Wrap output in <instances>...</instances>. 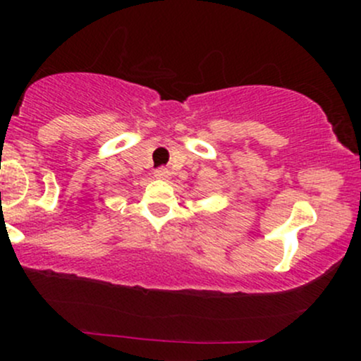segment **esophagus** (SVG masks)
Segmentation results:
<instances>
[{
    "label": "esophagus",
    "instance_id": "esophagus-1",
    "mask_svg": "<svg viewBox=\"0 0 361 361\" xmlns=\"http://www.w3.org/2000/svg\"><path fill=\"white\" fill-rule=\"evenodd\" d=\"M154 176L157 178V180L166 181V180H169V176H171V173H169L166 168H159V169H156V171H154Z\"/></svg>",
    "mask_w": 361,
    "mask_h": 361
}]
</instances>
